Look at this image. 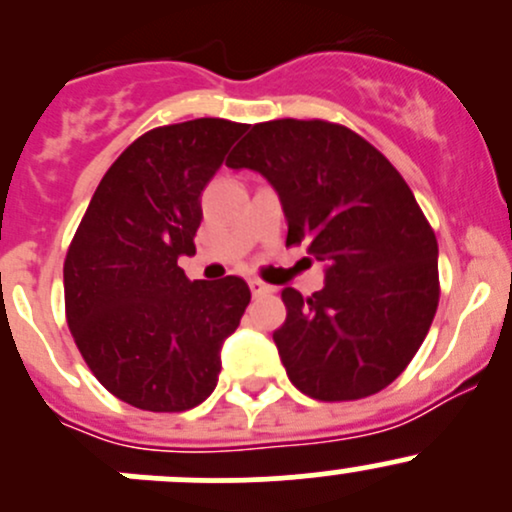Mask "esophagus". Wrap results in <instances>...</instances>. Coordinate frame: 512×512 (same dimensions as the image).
<instances>
[{
	"instance_id": "1",
	"label": "esophagus",
	"mask_w": 512,
	"mask_h": 512,
	"mask_svg": "<svg viewBox=\"0 0 512 512\" xmlns=\"http://www.w3.org/2000/svg\"><path fill=\"white\" fill-rule=\"evenodd\" d=\"M250 289H252V297H265V294L275 292V287L265 285L262 280H250Z\"/></svg>"
}]
</instances>
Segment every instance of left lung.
Segmentation results:
<instances>
[{
  "label": "left lung",
  "instance_id": "left-lung-1",
  "mask_svg": "<svg viewBox=\"0 0 512 512\" xmlns=\"http://www.w3.org/2000/svg\"><path fill=\"white\" fill-rule=\"evenodd\" d=\"M280 193L287 245L327 262L312 297L282 289L275 329L289 381L317 401H356L391 384L436 317L438 242L399 170L352 128L322 118L255 123L227 158Z\"/></svg>",
  "mask_w": 512,
  "mask_h": 512
}]
</instances>
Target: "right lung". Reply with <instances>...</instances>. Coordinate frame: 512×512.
Here are the masks:
<instances>
[{
  "label": "right lung",
  "mask_w": 512,
  "mask_h": 512,
  "mask_svg": "<svg viewBox=\"0 0 512 512\" xmlns=\"http://www.w3.org/2000/svg\"><path fill=\"white\" fill-rule=\"evenodd\" d=\"M245 128L195 118L143 133L106 170L66 252L71 337L103 389L136 409L203 404L250 304L242 277L190 282L178 267L195 255L200 193Z\"/></svg>",
  "instance_id": "1"
}]
</instances>
